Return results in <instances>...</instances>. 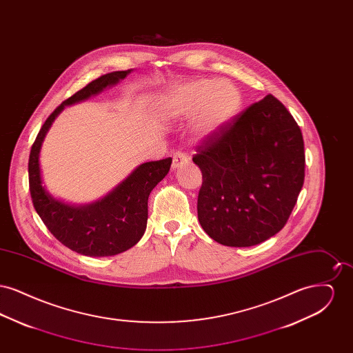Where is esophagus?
<instances>
[{
	"label": "esophagus",
	"mask_w": 353,
	"mask_h": 353,
	"mask_svg": "<svg viewBox=\"0 0 353 353\" xmlns=\"http://www.w3.org/2000/svg\"><path fill=\"white\" fill-rule=\"evenodd\" d=\"M189 163V159L188 156L183 153V152H176L173 154V163H172V168L179 169L180 167H183L185 164Z\"/></svg>",
	"instance_id": "34e87169"
}]
</instances>
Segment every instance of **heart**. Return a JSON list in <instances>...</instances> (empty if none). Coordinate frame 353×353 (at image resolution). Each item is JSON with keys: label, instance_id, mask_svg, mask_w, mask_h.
<instances>
[{"label": "heart", "instance_id": "1", "mask_svg": "<svg viewBox=\"0 0 353 353\" xmlns=\"http://www.w3.org/2000/svg\"><path fill=\"white\" fill-rule=\"evenodd\" d=\"M242 97L233 84L216 79H194L172 88L161 101V112L168 119L193 118L202 134L219 132L238 115Z\"/></svg>", "mask_w": 353, "mask_h": 353}]
</instances>
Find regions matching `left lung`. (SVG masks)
<instances>
[{
  "label": "left lung",
  "instance_id": "obj_1",
  "mask_svg": "<svg viewBox=\"0 0 353 353\" xmlns=\"http://www.w3.org/2000/svg\"><path fill=\"white\" fill-rule=\"evenodd\" d=\"M196 150L206 234L248 248L283 229L302 190L305 157L302 131L281 101L269 94L252 103Z\"/></svg>",
  "mask_w": 353,
  "mask_h": 353
}]
</instances>
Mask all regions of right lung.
Instances as JSON below:
<instances>
[{"label":"right lung","mask_w":353,"mask_h":353,"mask_svg":"<svg viewBox=\"0 0 353 353\" xmlns=\"http://www.w3.org/2000/svg\"><path fill=\"white\" fill-rule=\"evenodd\" d=\"M131 70L101 75L58 105L46 119L35 137L29 157V188L34 209L62 245L88 256H108L134 246L144 234L148 219V197L152 189L169 172L172 159L144 163L99 201L72 206L58 201L42 185L39 151L54 119L65 108L99 94L103 88L118 83Z\"/></svg>","instance_id":"obj_1"}]
</instances>
